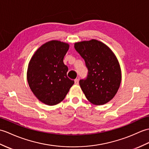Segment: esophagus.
Returning <instances> with one entry per match:
<instances>
[{"label":"esophagus","instance_id":"esophagus-1","mask_svg":"<svg viewBox=\"0 0 149 149\" xmlns=\"http://www.w3.org/2000/svg\"><path fill=\"white\" fill-rule=\"evenodd\" d=\"M74 84L75 85L79 84V79H76V80H74Z\"/></svg>","mask_w":149,"mask_h":149}]
</instances>
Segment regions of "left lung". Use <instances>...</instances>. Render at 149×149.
<instances>
[{"instance_id": "8db88e82", "label": "left lung", "mask_w": 149, "mask_h": 149, "mask_svg": "<svg viewBox=\"0 0 149 149\" xmlns=\"http://www.w3.org/2000/svg\"><path fill=\"white\" fill-rule=\"evenodd\" d=\"M74 48L84 59L88 69L80 87L91 103L102 105L114 97L121 83L120 66L116 56L107 45L96 39L74 43Z\"/></svg>"}]
</instances>
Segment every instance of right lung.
Returning a JSON list of instances; mask_svg holds the SVG:
<instances>
[{
    "instance_id": "right-lung-1",
    "label": "right lung",
    "mask_w": 149,
    "mask_h": 149,
    "mask_svg": "<svg viewBox=\"0 0 149 149\" xmlns=\"http://www.w3.org/2000/svg\"><path fill=\"white\" fill-rule=\"evenodd\" d=\"M69 44L52 40L41 45L30 61L27 78L30 88L39 101L53 106L63 101L74 81L67 77L64 57Z\"/></svg>"
}]
</instances>
